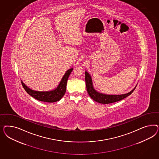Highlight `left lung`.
I'll use <instances>...</instances> for the list:
<instances>
[{"mask_svg":"<svg viewBox=\"0 0 159 159\" xmlns=\"http://www.w3.org/2000/svg\"><path fill=\"white\" fill-rule=\"evenodd\" d=\"M85 80L86 84L87 91L89 95L93 100L101 104H110L124 99L126 97L129 96L135 90V88L129 93L120 95H110L101 93L97 92L93 87L92 77L87 72H85Z\"/></svg>","mask_w":159,"mask_h":159,"instance_id":"8db88e82","label":"left lung"}]
</instances>
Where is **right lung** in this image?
<instances>
[{"label": "right lung", "mask_w": 159, "mask_h": 159, "mask_svg": "<svg viewBox=\"0 0 159 159\" xmlns=\"http://www.w3.org/2000/svg\"><path fill=\"white\" fill-rule=\"evenodd\" d=\"M72 70L73 67L67 70L63 75L57 87L55 89L51 91H35L30 89L29 87L27 86L22 81L21 84L25 92H27L29 95L34 97V98L37 99V100L47 102H54L56 101H59L65 95L66 90L67 79Z\"/></svg>", "instance_id": "1"}]
</instances>
